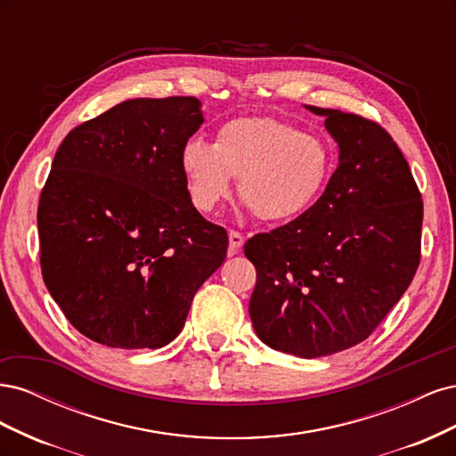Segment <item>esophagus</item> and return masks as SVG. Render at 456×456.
I'll use <instances>...</instances> for the list:
<instances>
[{
  "mask_svg": "<svg viewBox=\"0 0 456 456\" xmlns=\"http://www.w3.org/2000/svg\"><path fill=\"white\" fill-rule=\"evenodd\" d=\"M243 241H245L243 233H241V232H238V230H232V232H230V247H228V255H236V253L241 249Z\"/></svg>",
  "mask_w": 456,
  "mask_h": 456,
  "instance_id": "obj_1",
  "label": "esophagus"
}]
</instances>
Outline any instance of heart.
I'll return each instance as SVG.
<instances>
[{"instance_id": "b5f03b06", "label": "heart", "mask_w": 456, "mask_h": 456, "mask_svg": "<svg viewBox=\"0 0 456 456\" xmlns=\"http://www.w3.org/2000/svg\"><path fill=\"white\" fill-rule=\"evenodd\" d=\"M181 171L196 209L209 213L240 178V198L265 223H289L322 198L335 156L322 136L293 123L251 116L218 127L215 144L191 139L181 148Z\"/></svg>"}]
</instances>
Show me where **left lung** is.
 <instances>
[{"instance_id": "obj_1", "label": "left lung", "mask_w": 456, "mask_h": 456, "mask_svg": "<svg viewBox=\"0 0 456 456\" xmlns=\"http://www.w3.org/2000/svg\"><path fill=\"white\" fill-rule=\"evenodd\" d=\"M338 142V167L312 209L247 240L256 268L249 315L260 340L298 357L363 342L420 265L422 196L377 121L308 106Z\"/></svg>"}]
</instances>
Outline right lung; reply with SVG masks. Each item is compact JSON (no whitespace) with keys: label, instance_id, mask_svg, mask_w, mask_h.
I'll return each instance as SVG.
<instances>
[{"label":"right lung","instance_id":"obj_1","mask_svg":"<svg viewBox=\"0 0 456 456\" xmlns=\"http://www.w3.org/2000/svg\"><path fill=\"white\" fill-rule=\"evenodd\" d=\"M201 123L196 96L126 101L54 154L37 205L41 275L87 338L165 346L224 262L228 233L198 213L178 163Z\"/></svg>","mask_w":456,"mask_h":456}]
</instances>
